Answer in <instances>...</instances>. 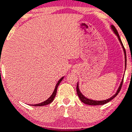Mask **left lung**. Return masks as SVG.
I'll return each mask as SVG.
<instances>
[{
	"mask_svg": "<svg viewBox=\"0 0 132 132\" xmlns=\"http://www.w3.org/2000/svg\"><path fill=\"white\" fill-rule=\"evenodd\" d=\"M111 28H112V29L113 30V31L114 32V34H116V35L117 36V38H118L119 40L120 43H121V46H122V49H123L124 53H125V68H126V51H125V48H124V46H123V44H122V41H121V38H120L118 32H117V30L116 29V28H115L114 26H113V25H111ZM123 79H124V78L122 79V81H121V84H120L119 87L118 89H117V92L116 93V94L113 95L112 96V97H110V98H108V99H106V100H104V101H95V100H92V99H89V98H86V97H84V95H82V93L81 92H80V90H79V84H78V83H77V95H78V96H79V98H80V100L83 103H84V104H88V105H93V106L103 105V104H106L107 103H108V102H110V101H112V99H113V98H115V97H116V96L117 95V94L119 93L120 90H121V87H122V82H123Z\"/></svg>",
	"mask_w": 132,
	"mask_h": 132,
	"instance_id": "8db88e82",
	"label": "left lung"
}]
</instances>
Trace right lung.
<instances>
[{"label":"right lung","instance_id":"add662e5","mask_svg":"<svg viewBox=\"0 0 132 132\" xmlns=\"http://www.w3.org/2000/svg\"><path fill=\"white\" fill-rule=\"evenodd\" d=\"M63 78H64V77H62L61 78V79H59V81L57 82V84H56L55 88V89H54V91H53V93H52V95H51L50 97L49 98H48V99H47V100H46L45 101L43 102V103H39V104H34H34H32V106H45V105H47V104H50V103H52V102L53 101V99H54L55 97L56 93H57V88H58L59 85V84H60V83H61V82Z\"/></svg>","mask_w":132,"mask_h":132}]
</instances>
